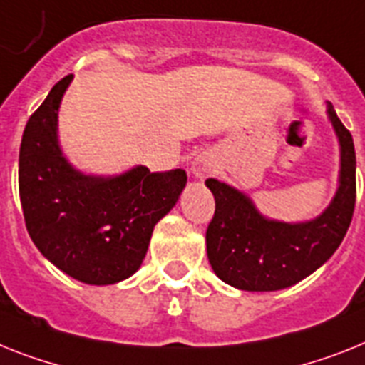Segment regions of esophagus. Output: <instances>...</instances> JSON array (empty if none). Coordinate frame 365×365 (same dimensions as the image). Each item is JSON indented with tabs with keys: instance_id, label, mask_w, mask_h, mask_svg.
Listing matches in <instances>:
<instances>
[{
	"instance_id": "esophagus-1",
	"label": "esophagus",
	"mask_w": 365,
	"mask_h": 365,
	"mask_svg": "<svg viewBox=\"0 0 365 365\" xmlns=\"http://www.w3.org/2000/svg\"><path fill=\"white\" fill-rule=\"evenodd\" d=\"M191 170H192V174H195V176L197 178H206L207 174L211 173V170H213V168H211V163L210 161H207L206 158H197L195 159V161H192V165H191Z\"/></svg>"
}]
</instances>
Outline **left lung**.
<instances>
[{"mask_svg":"<svg viewBox=\"0 0 365 365\" xmlns=\"http://www.w3.org/2000/svg\"><path fill=\"white\" fill-rule=\"evenodd\" d=\"M329 116L339 139V187L330 206L306 222L263 217L247 195L219 180H206L215 213L206 232V249L217 277L243 292H277L301 282L336 252L353 220L356 202V155L351 131L332 103Z\"/></svg>","mask_w":365,"mask_h":365,"instance_id":"obj_1","label":"left lung"}]
</instances>
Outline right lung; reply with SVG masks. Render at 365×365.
I'll return each mask as SVG.
<instances>
[{"label": "right lung", "mask_w": 365, "mask_h": 365, "mask_svg": "<svg viewBox=\"0 0 365 365\" xmlns=\"http://www.w3.org/2000/svg\"><path fill=\"white\" fill-rule=\"evenodd\" d=\"M72 78L53 85L24 130L21 211L44 258L76 280L107 286L140 267L154 226L174 207L187 174L150 173L143 165L111 178L76 170L57 139V111Z\"/></svg>", "instance_id": "add662e5"}]
</instances>
